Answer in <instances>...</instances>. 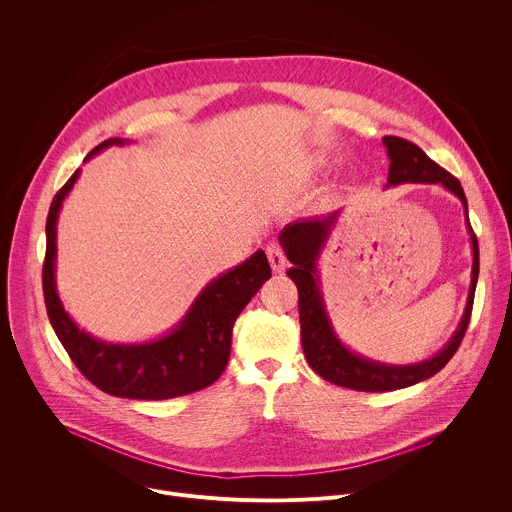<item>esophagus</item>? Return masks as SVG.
I'll list each match as a JSON object with an SVG mask.
<instances>
[{
  "mask_svg": "<svg viewBox=\"0 0 512 512\" xmlns=\"http://www.w3.org/2000/svg\"><path fill=\"white\" fill-rule=\"evenodd\" d=\"M267 259H269V263H271V267H273L275 273H281V271L285 269L287 259H285V255H283V251H281L279 245H269V247H267Z\"/></svg>",
  "mask_w": 512,
  "mask_h": 512,
  "instance_id": "1",
  "label": "esophagus"
}]
</instances>
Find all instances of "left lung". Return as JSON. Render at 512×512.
I'll list each match as a JSON object with an SVG mask.
<instances>
[{"mask_svg": "<svg viewBox=\"0 0 512 512\" xmlns=\"http://www.w3.org/2000/svg\"><path fill=\"white\" fill-rule=\"evenodd\" d=\"M383 145L387 148V156H389V176H387L385 188L407 184V182L409 184H440L448 192H452L456 198H460L464 206L470 245H472V275H470V289H468V300H466L462 320L442 350H437L433 356L425 360L411 362V364L379 362L350 350L340 340V336L332 326V320L328 316L324 296H322L318 265L332 233L336 231L342 208L326 216L300 218V221H294L283 227V231L279 233V245L283 247L287 259L291 261L287 275L298 287L302 346H304L306 360L324 381L334 383L338 387L364 391V393H385V391L405 389L433 377L435 373H440L446 367L466 334L470 314H472V304H474V291L478 283V267H480L478 241L468 218V200L458 178H454L450 172L437 166L431 158H427V154L421 148H417L415 143L407 139L385 135Z\"/></svg>", "mask_w": 512, "mask_h": 512, "instance_id": "obj_1", "label": "left lung"}]
</instances>
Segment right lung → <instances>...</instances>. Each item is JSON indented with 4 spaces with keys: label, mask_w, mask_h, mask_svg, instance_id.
<instances>
[{
    "label": "right lung",
    "mask_w": 512,
    "mask_h": 512,
    "mask_svg": "<svg viewBox=\"0 0 512 512\" xmlns=\"http://www.w3.org/2000/svg\"><path fill=\"white\" fill-rule=\"evenodd\" d=\"M125 143H131V139L111 137L99 143L85 162L113 145ZM79 176L81 170L56 192L46 218L44 300L50 324L64 350L95 387L113 397L160 401L212 385L229 362L235 320L271 277L265 251H255L243 263L210 279L182 320L166 334L145 342L101 340L68 316L56 289L58 214Z\"/></svg>",
    "instance_id": "add662e5"
}]
</instances>
